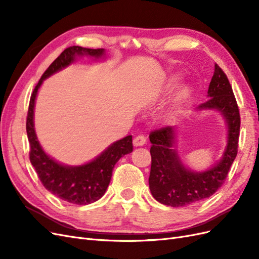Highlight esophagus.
Here are the masks:
<instances>
[{"instance_id": "esophagus-1", "label": "esophagus", "mask_w": 259, "mask_h": 259, "mask_svg": "<svg viewBox=\"0 0 259 259\" xmlns=\"http://www.w3.org/2000/svg\"><path fill=\"white\" fill-rule=\"evenodd\" d=\"M147 143V138L143 135H139L137 137L134 138V140H133V145H134V147H142L144 145H146Z\"/></svg>"}]
</instances>
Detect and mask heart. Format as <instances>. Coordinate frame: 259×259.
<instances>
[{
	"label": "heart",
	"instance_id": "1",
	"mask_svg": "<svg viewBox=\"0 0 259 259\" xmlns=\"http://www.w3.org/2000/svg\"><path fill=\"white\" fill-rule=\"evenodd\" d=\"M178 85V77L177 76H169L166 77L165 80H163L159 91H158V96L164 97L168 95L170 92L175 90L176 86ZM192 99V92L189 86H182L179 88L176 93L174 94L173 98H171L170 105L168 108V116L170 119H176V117L182 114L186 108L189 106Z\"/></svg>",
	"mask_w": 259,
	"mask_h": 259
}]
</instances>
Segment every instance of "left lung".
<instances>
[{"label": "left lung", "mask_w": 259, "mask_h": 259, "mask_svg": "<svg viewBox=\"0 0 259 259\" xmlns=\"http://www.w3.org/2000/svg\"><path fill=\"white\" fill-rule=\"evenodd\" d=\"M208 100L195 111H217L223 116L227 130V145L222 158L204 170L188 167L177 150L180 128L167 126L152 132L151 169L149 188L153 198L164 205L182 207L205 200L224 184L231 164L237 156L240 132L239 108L231 85L218 65L207 91Z\"/></svg>", "instance_id": "1"}]
</instances>
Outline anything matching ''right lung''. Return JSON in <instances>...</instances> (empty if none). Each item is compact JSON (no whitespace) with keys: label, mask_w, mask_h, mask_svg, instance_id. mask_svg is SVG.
Segmentation results:
<instances>
[{"label":"right lung","mask_w":259,"mask_h":259,"mask_svg":"<svg viewBox=\"0 0 259 259\" xmlns=\"http://www.w3.org/2000/svg\"><path fill=\"white\" fill-rule=\"evenodd\" d=\"M83 57L93 60L107 58L104 49L92 50L71 46L60 54L44 72L31 95L27 116V135L30 143V162L43 186L59 199L77 205H86L99 200L110 184L112 169L122 156L133 151L132 135L112 143L90 162L81 165H68L55 160L44 151L34 128V107L38 90L44 80L61 71Z\"/></svg>","instance_id":"obj_1"}]
</instances>
